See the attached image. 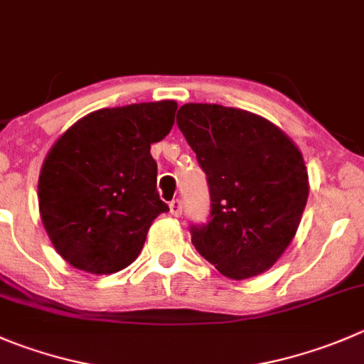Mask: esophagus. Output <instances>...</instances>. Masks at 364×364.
I'll list each match as a JSON object with an SVG mask.
<instances>
[{"mask_svg": "<svg viewBox=\"0 0 364 364\" xmlns=\"http://www.w3.org/2000/svg\"><path fill=\"white\" fill-rule=\"evenodd\" d=\"M168 208H171V215H174V217H179V215H181V211H183V204H181V200H179V199L172 200V203L168 204Z\"/></svg>", "mask_w": 364, "mask_h": 364, "instance_id": "34e87169", "label": "esophagus"}]
</instances>
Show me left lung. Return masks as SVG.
I'll list each match as a JSON object with an SVG mask.
<instances>
[{
    "label": "left lung",
    "mask_w": 364,
    "mask_h": 364,
    "mask_svg": "<svg viewBox=\"0 0 364 364\" xmlns=\"http://www.w3.org/2000/svg\"><path fill=\"white\" fill-rule=\"evenodd\" d=\"M178 126L208 176L211 220L192 228V243L222 276L256 277L294 240L309 196L297 144L252 112L186 103Z\"/></svg>",
    "instance_id": "left-lung-1"
}]
</instances>
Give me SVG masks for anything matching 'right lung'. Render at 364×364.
Here are the masks:
<instances>
[{"label":"right lung","instance_id":"right-lung-1","mask_svg":"<svg viewBox=\"0 0 364 364\" xmlns=\"http://www.w3.org/2000/svg\"><path fill=\"white\" fill-rule=\"evenodd\" d=\"M176 101L103 108L62 133L42 161L38 211L56 252L105 276L139 257L168 206L156 192L151 146L174 126Z\"/></svg>","mask_w":364,"mask_h":364}]
</instances>
